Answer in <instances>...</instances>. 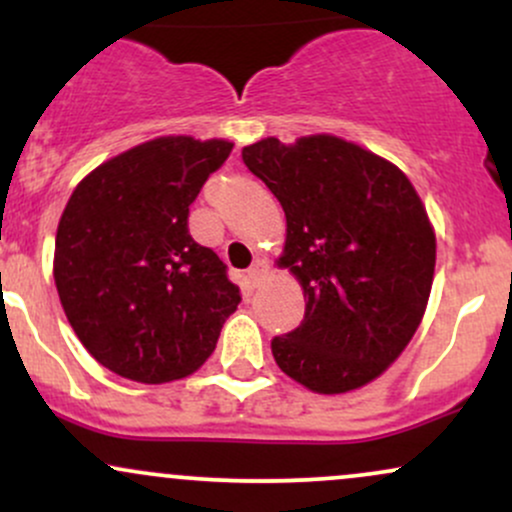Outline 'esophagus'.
Instances as JSON below:
<instances>
[{
    "label": "esophagus",
    "instance_id": "esophagus-1",
    "mask_svg": "<svg viewBox=\"0 0 512 512\" xmlns=\"http://www.w3.org/2000/svg\"><path fill=\"white\" fill-rule=\"evenodd\" d=\"M269 274V262L264 260V257H257L255 262H252V267L248 269V279L252 281L255 286H260L264 281V276Z\"/></svg>",
    "mask_w": 512,
    "mask_h": 512
}]
</instances>
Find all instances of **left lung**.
Segmentation results:
<instances>
[{
	"mask_svg": "<svg viewBox=\"0 0 512 512\" xmlns=\"http://www.w3.org/2000/svg\"><path fill=\"white\" fill-rule=\"evenodd\" d=\"M279 199L305 317L272 339L276 366L317 392L342 395L383 375L419 330L436 269L426 207L395 163L332 134L276 137L243 149Z\"/></svg>",
	"mask_w": 512,
	"mask_h": 512,
	"instance_id": "1",
	"label": "left lung"
}]
</instances>
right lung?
<instances>
[{
	"mask_svg": "<svg viewBox=\"0 0 512 512\" xmlns=\"http://www.w3.org/2000/svg\"><path fill=\"white\" fill-rule=\"evenodd\" d=\"M231 149L226 139H151L91 170L62 211L52 274L64 315L122 378L161 385L195 373L236 313L226 264L187 228Z\"/></svg>",
	"mask_w": 512,
	"mask_h": 512,
	"instance_id": "1",
	"label": "right lung"
}]
</instances>
